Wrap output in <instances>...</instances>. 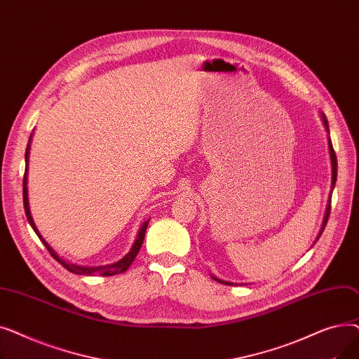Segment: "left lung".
Instances as JSON below:
<instances>
[{"instance_id": "8db88e82", "label": "left lung", "mask_w": 359, "mask_h": 359, "mask_svg": "<svg viewBox=\"0 0 359 359\" xmlns=\"http://www.w3.org/2000/svg\"><path fill=\"white\" fill-rule=\"evenodd\" d=\"M323 122H325V126H326V129H327V132H329V125H327V119L323 116ZM329 151H330V158H332V191H330V196H329V203H327V208H326V215H325V219H323V225H322V230H320V233H318V236H317V240L320 238V236H322V233H323V230H325V227H326V224H327V219H329V215H330V203H332V192H333V187H334V183H336V177H337V160H336V153H334V149H333V145H332V142H329ZM215 280H218V282H221V284H225V285H234V284H231V282H227V280H221V279H218V278H215V276H212Z\"/></svg>"}]
</instances>
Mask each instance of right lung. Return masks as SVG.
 I'll return each mask as SVG.
<instances>
[{"label": "right lung", "instance_id": "add662e5", "mask_svg": "<svg viewBox=\"0 0 359 359\" xmlns=\"http://www.w3.org/2000/svg\"><path fill=\"white\" fill-rule=\"evenodd\" d=\"M27 157H29V145H27V148H26V161H29V160H27ZM26 164H27V163H26ZM26 177H27V168H26V172H25V179H23V203H25L26 217H27V219H29V222H30V225H32V229L34 230V233L37 234V237H39V238L42 240V243L45 244V248L48 249V252L50 253V256H52L56 262H60L61 265H62L67 271H69V272H72V273H77V275H100V276H111V275L123 273V272L130 266V263L134 262V259L137 257V255H138V252H140V249H141V246H142V241H144V236H145V230H147L148 221H145V222L142 224V227L140 229V233H138V236H137V240H135V243H134V246H132V249L129 250V253H128L123 259H121L119 262H116V263H111V265H109V266H97V268L75 265V263L65 262L64 259H61L58 255H56V253L53 252V249L49 246V244L43 240V237L39 234V231H37L36 225H34V222H33V219H32V215H30V210H29L27 186H26V184H27V179H26Z\"/></svg>", "mask_w": 359, "mask_h": 359}]
</instances>
